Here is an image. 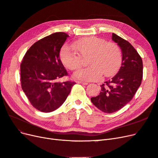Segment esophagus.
Returning a JSON list of instances; mask_svg holds the SVG:
<instances>
[{"instance_id": "1", "label": "esophagus", "mask_w": 158, "mask_h": 158, "mask_svg": "<svg viewBox=\"0 0 158 158\" xmlns=\"http://www.w3.org/2000/svg\"><path fill=\"white\" fill-rule=\"evenodd\" d=\"M77 83L80 84H83V85H88V82H82V81H78Z\"/></svg>"}]
</instances>
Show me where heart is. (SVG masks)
Masks as SVG:
<instances>
[{
	"label": "heart",
	"instance_id": "b5f03b06",
	"mask_svg": "<svg viewBox=\"0 0 158 158\" xmlns=\"http://www.w3.org/2000/svg\"><path fill=\"white\" fill-rule=\"evenodd\" d=\"M73 47L66 45L60 51L62 63L70 70H77L84 60L88 59V67L75 73L74 77L86 81L98 80L103 74L106 77L113 76L120 67L122 62L121 51L118 45L106 42L102 38L90 36L75 41Z\"/></svg>",
	"mask_w": 158,
	"mask_h": 158
}]
</instances>
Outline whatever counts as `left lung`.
Instances as JSON below:
<instances>
[{"instance_id":"left-lung-1","label":"left lung","mask_w":158,"mask_h":158,"mask_svg":"<svg viewBox=\"0 0 158 158\" xmlns=\"http://www.w3.org/2000/svg\"><path fill=\"white\" fill-rule=\"evenodd\" d=\"M122 51V64L117 74L101 85L99 95L91 98L94 106L106 113L120 110L131 101L140 87L143 76V64L140 55L127 40L112 34Z\"/></svg>"}]
</instances>
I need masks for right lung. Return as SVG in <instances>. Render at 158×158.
<instances>
[{
  "mask_svg": "<svg viewBox=\"0 0 158 158\" xmlns=\"http://www.w3.org/2000/svg\"><path fill=\"white\" fill-rule=\"evenodd\" d=\"M68 37L56 32L42 38L30 47L21 63L22 88L32 106L41 112L49 113L61 106L76 84L58 82L68 76L59 56Z\"/></svg>",
  "mask_w": 158,
  "mask_h": 158,
  "instance_id": "add662e5",
  "label": "right lung"
}]
</instances>
